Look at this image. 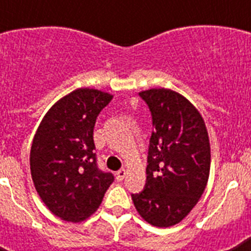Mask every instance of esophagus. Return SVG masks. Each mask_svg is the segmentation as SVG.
I'll list each match as a JSON object with an SVG mask.
<instances>
[{"mask_svg":"<svg viewBox=\"0 0 251 251\" xmlns=\"http://www.w3.org/2000/svg\"><path fill=\"white\" fill-rule=\"evenodd\" d=\"M126 175H127L126 170H119L118 172L115 174V176H117V179H118V181H123V178L126 177Z\"/></svg>","mask_w":251,"mask_h":251,"instance_id":"obj_1","label":"esophagus"}]
</instances>
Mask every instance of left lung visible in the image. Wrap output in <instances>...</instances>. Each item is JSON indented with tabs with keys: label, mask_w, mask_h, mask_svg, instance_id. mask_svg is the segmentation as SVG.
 Instances as JSON below:
<instances>
[{
	"label": "left lung",
	"mask_w": 251,
	"mask_h": 251,
	"mask_svg": "<svg viewBox=\"0 0 251 251\" xmlns=\"http://www.w3.org/2000/svg\"><path fill=\"white\" fill-rule=\"evenodd\" d=\"M152 114L145 190L133 194L148 224L170 227L182 221L207 185L211 163L207 129L194 104L171 89L139 93Z\"/></svg>",
	"instance_id": "8db88e82"
}]
</instances>
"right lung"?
<instances>
[{
	"instance_id": "1",
	"label": "right lung",
	"mask_w": 251,
	"mask_h": 251,
	"mask_svg": "<svg viewBox=\"0 0 251 251\" xmlns=\"http://www.w3.org/2000/svg\"><path fill=\"white\" fill-rule=\"evenodd\" d=\"M113 95L79 88L57 100L32 139L31 177L46 207L61 220L80 223L94 214L114 176L97 165L95 121Z\"/></svg>"
}]
</instances>
